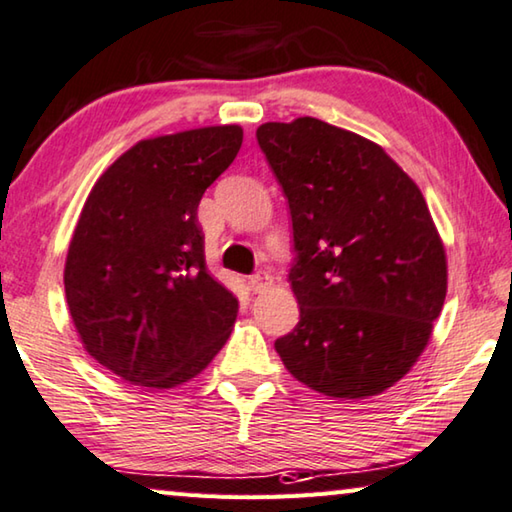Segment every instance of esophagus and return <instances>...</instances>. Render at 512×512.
Masks as SVG:
<instances>
[{
	"mask_svg": "<svg viewBox=\"0 0 512 512\" xmlns=\"http://www.w3.org/2000/svg\"><path fill=\"white\" fill-rule=\"evenodd\" d=\"M248 285L250 289L255 291V294H262V291H266L271 287V273L269 271H257L248 278Z\"/></svg>",
	"mask_w": 512,
	"mask_h": 512,
	"instance_id": "esophagus-1",
	"label": "esophagus"
}]
</instances>
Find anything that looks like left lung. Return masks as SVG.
Returning <instances> with one entry per match:
<instances>
[{
	"instance_id": "left-lung-1",
	"label": "left lung",
	"mask_w": 512,
	"mask_h": 512,
	"mask_svg": "<svg viewBox=\"0 0 512 512\" xmlns=\"http://www.w3.org/2000/svg\"><path fill=\"white\" fill-rule=\"evenodd\" d=\"M294 232L300 319L275 351L335 399L380 394L424 351L446 296V255L419 186L380 145L316 118L257 129Z\"/></svg>"
}]
</instances>
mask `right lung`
I'll return each mask as SVG.
<instances>
[{"mask_svg":"<svg viewBox=\"0 0 512 512\" xmlns=\"http://www.w3.org/2000/svg\"><path fill=\"white\" fill-rule=\"evenodd\" d=\"M237 125L136 143L93 186L72 234L66 298L81 342L127 383L168 389L212 362L237 296L205 264L202 193L241 148Z\"/></svg>","mask_w":512,"mask_h":512,"instance_id":"add662e5","label":"right lung"}]
</instances>
